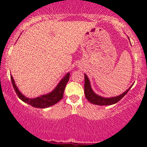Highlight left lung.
I'll list each match as a JSON object with an SVG mask.
<instances>
[{
	"instance_id": "1",
	"label": "left lung",
	"mask_w": 147,
	"mask_h": 147,
	"mask_svg": "<svg viewBox=\"0 0 147 147\" xmlns=\"http://www.w3.org/2000/svg\"><path fill=\"white\" fill-rule=\"evenodd\" d=\"M84 78H85V83H84V92H85L86 97L88 100L92 104H95V105L99 106H108V105H112V104H116L124 96L126 95L131 88L133 86V84L130 86L129 88L126 91H124L122 94L117 96V97H104L102 96L97 95L93 90L92 89L90 86V82L89 79L88 78V76L84 74Z\"/></svg>"
}]
</instances>
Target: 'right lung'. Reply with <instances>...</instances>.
<instances>
[{
    "mask_svg": "<svg viewBox=\"0 0 147 147\" xmlns=\"http://www.w3.org/2000/svg\"><path fill=\"white\" fill-rule=\"evenodd\" d=\"M70 75V72H68L66 75L64 76L52 92L32 99L26 97L24 95L22 94V92H21V91L18 90V87L16 86V84H15V81L11 75V80L14 90L16 91V93L17 94L18 97H19L21 100L25 103L30 104L33 107L45 109V108H48L55 105V104L59 102L61 99L63 98L64 90H65V86H66L67 83L69 81Z\"/></svg>",
    "mask_w": 147,
    "mask_h": 147,
    "instance_id": "obj_1",
    "label": "right lung"
}]
</instances>
